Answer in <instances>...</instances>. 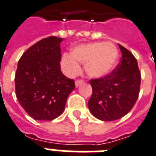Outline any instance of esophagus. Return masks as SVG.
<instances>
[{"label":"esophagus","instance_id":"34e87169","mask_svg":"<svg viewBox=\"0 0 156 156\" xmlns=\"http://www.w3.org/2000/svg\"><path fill=\"white\" fill-rule=\"evenodd\" d=\"M84 83V81L82 80V79H79V80L75 81V86L76 87H78V86H80L81 85H82Z\"/></svg>","mask_w":156,"mask_h":156}]
</instances>
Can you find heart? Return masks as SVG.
Segmentation results:
<instances>
[{
    "instance_id": "1",
    "label": "heart",
    "mask_w": 156,
    "mask_h": 156,
    "mask_svg": "<svg viewBox=\"0 0 156 156\" xmlns=\"http://www.w3.org/2000/svg\"><path fill=\"white\" fill-rule=\"evenodd\" d=\"M118 57V49L113 44L95 42L76 46L71 54H64L61 66L67 75L74 76L80 71V62L85 64V70L89 77L101 78L112 72Z\"/></svg>"
}]
</instances>
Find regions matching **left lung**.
<instances>
[{
    "label": "left lung",
    "mask_w": 156,
    "mask_h": 156,
    "mask_svg": "<svg viewBox=\"0 0 156 156\" xmlns=\"http://www.w3.org/2000/svg\"><path fill=\"white\" fill-rule=\"evenodd\" d=\"M122 58L115 70L102 78L91 79L90 112L98 120H118L134 106L140 92L141 76L138 63L129 50L119 44Z\"/></svg>",
    "instance_id": "8db88e82"
}]
</instances>
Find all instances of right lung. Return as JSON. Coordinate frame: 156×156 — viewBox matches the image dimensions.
<instances>
[{
  "label": "right lung",
  "mask_w": 156,
  "mask_h": 156,
  "mask_svg": "<svg viewBox=\"0 0 156 156\" xmlns=\"http://www.w3.org/2000/svg\"><path fill=\"white\" fill-rule=\"evenodd\" d=\"M62 40L55 36L40 40L18 62L16 95L34 120H52L59 116L75 87L74 80L66 78L60 69Z\"/></svg>",
  "instance_id": "obj_1"
}]
</instances>
